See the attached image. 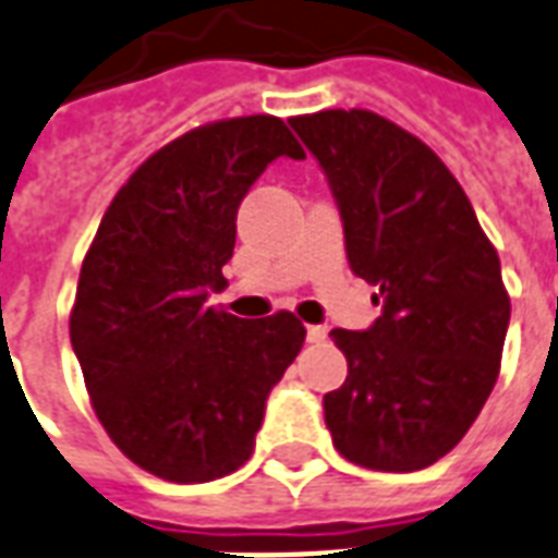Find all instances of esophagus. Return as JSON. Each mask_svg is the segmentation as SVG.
<instances>
[{
	"instance_id": "1",
	"label": "esophagus",
	"mask_w": 558,
	"mask_h": 558,
	"mask_svg": "<svg viewBox=\"0 0 558 558\" xmlns=\"http://www.w3.org/2000/svg\"><path fill=\"white\" fill-rule=\"evenodd\" d=\"M305 338H308V343H324L326 329L324 326H308V329H305Z\"/></svg>"
}]
</instances>
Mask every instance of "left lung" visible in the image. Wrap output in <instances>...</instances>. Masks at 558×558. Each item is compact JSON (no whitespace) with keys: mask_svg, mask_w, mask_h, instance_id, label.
Segmentation results:
<instances>
[{"mask_svg":"<svg viewBox=\"0 0 558 558\" xmlns=\"http://www.w3.org/2000/svg\"><path fill=\"white\" fill-rule=\"evenodd\" d=\"M288 123L324 167L347 258L383 317L332 329L347 379L324 397L335 450L409 473L453 450L500 376L512 303L497 250L441 158L391 120L332 108Z\"/></svg>","mask_w":558,"mask_h":558,"instance_id":"obj_1","label":"left lung"}]
</instances>
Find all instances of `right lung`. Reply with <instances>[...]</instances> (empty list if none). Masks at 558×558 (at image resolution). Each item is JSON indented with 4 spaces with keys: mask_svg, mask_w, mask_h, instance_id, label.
Wrapping results in <instances>:
<instances>
[{
    "mask_svg": "<svg viewBox=\"0 0 558 558\" xmlns=\"http://www.w3.org/2000/svg\"><path fill=\"white\" fill-rule=\"evenodd\" d=\"M279 155L305 158L279 117L196 125L129 175L82 262L70 341L90 405L123 456L167 483L238 471L303 350L291 312L241 320L208 305L238 205Z\"/></svg>",
    "mask_w": 558,
    "mask_h": 558,
    "instance_id": "right-lung-1",
    "label": "right lung"
}]
</instances>
